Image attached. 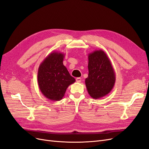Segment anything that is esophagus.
<instances>
[{"label": "esophagus", "mask_w": 149, "mask_h": 149, "mask_svg": "<svg viewBox=\"0 0 149 149\" xmlns=\"http://www.w3.org/2000/svg\"><path fill=\"white\" fill-rule=\"evenodd\" d=\"M81 79L80 78V77H78V78L76 79V81H77V82L80 83V82H81Z\"/></svg>", "instance_id": "1"}]
</instances>
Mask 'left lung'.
<instances>
[{"label": "left lung", "instance_id": "1", "mask_svg": "<svg viewBox=\"0 0 149 149\" xmlns=\"http://www.w3.org/2000/svg\"><path fill=\"white\" fill-rule=\"evenodd\" d=\"M88 58V75L85 79L86 87L92 98H101L113 89L116 74L109 57L103 50L90 52Z\"/></svg>", "mask_w": 149, "mask_h": 149}]
</instances>
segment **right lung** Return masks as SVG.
Returning <instances> with one entry per match:
<instances>
[{
    "instance_id": "obj_1",
    "label": "right lung",
    "mask_w": 149,
    "mask_h": 149,
    "mask_svg": "<svg viewBox=\"0 0 149 149\" xmlns=\"http://www.w3.org/2000/svg\"><path fill=\"white\" fill-rule=\"evenodd\" d=\"M64 56L62 52H52L42 61L38 68L40 90L46 98L52 101L62 100L68 87L75 81L63 64Z\"/></svg>"
}]
</instances>
